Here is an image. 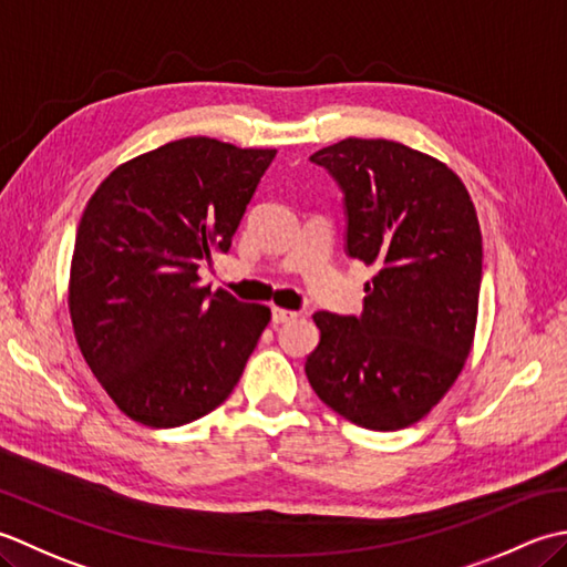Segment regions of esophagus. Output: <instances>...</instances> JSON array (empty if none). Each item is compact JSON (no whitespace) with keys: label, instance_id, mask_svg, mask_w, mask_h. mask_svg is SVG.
I'll return each mask as SVG.
<instances>
[{"label":"esophagus","instance_id":"1","mask_svg":"<svg viewBox=\"0 0 567 567\" xmlns=\"http://www.w3.org/2000/svg\"><path fill=\"white\" fill-rule=\"evenodd\" d=\"M298 318V313H293V310H286V308H271V320L274 326H284V322Z\"/></svg>","mask_w":567,"mask_h":567}]
</instances>
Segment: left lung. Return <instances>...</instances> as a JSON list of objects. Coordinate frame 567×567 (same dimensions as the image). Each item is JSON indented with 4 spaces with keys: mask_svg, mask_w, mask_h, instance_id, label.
I'll return each instance as SVG.
<instances>
[{
    "mask_svg": "<svg viewBox=\"0 0 567 567\" xmlns=\"http://www.w3.org/2000/svg\"><path fill=\"white\" fill-rule=\"evenodd\" d=\"M310 161L344 195V249L377 274L364 284L360 318L313 316L320 342L306 377L354 425L409 429L455 384L475 340V205L445 164L386 138H342Z\"/></svg>",
    "mask_w": 567,
    "mask_h": 567,
    "instance_id": "1",
    "label": "left lung"
}]
</instances>
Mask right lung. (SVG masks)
<instances>
[{"mask_svg":"<svg viewBox=\"0 0 567 567\" xmlns=\"http://www.w3.org/2000/svg\"><path fill=\"white\" fill-rule=\"evenodd\" d=\"M276 148L178 138L114 168L78 225L68 308L78 348L132 421L176 429L223 403L271 310L200 286Z\"/></svg>","mask_w":567,"mask_h":567,"instance_id":"obj_1","label":"right lung"}]
</instances>
